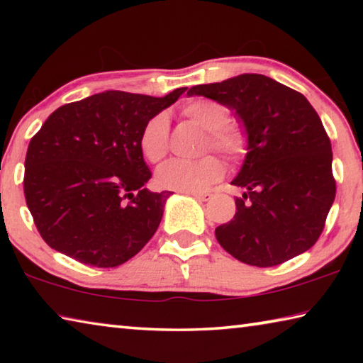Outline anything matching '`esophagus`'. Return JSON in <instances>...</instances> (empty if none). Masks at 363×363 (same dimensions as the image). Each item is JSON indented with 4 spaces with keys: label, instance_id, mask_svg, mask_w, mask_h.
Listing matches in <instances>:
<instances>
[{
    "label": "esophagus",
    "instance_id": "obj_1",
    "mask_svg": "<svg viewBox=\"0 0 363 363\" xmlns=\"http://www.w3.org/2000/svg\"><path fill=\"white\" fill-rule=\"evenodd\" d=\"M190 195L195 196V199L200 200V201H208L213 196L211 194H208V192H192Z\"/></svg>",
    "mask_w": 363,
    "mask_h": 363
}]
</instances>
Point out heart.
<instances>
[{"label":"heart","instance_id":"obj_1","mask_svg":"<svg viewBox=\"0 0 363 363\" xmlns=\"http://www.w3.org/2000/svg\"><path fill=\"white\" fill-rule=\"evenodd\" d=\"M182 115L194 125L206 131V149L216 150L230 160L240 162L248 149L247 133L237 121L227 120L229 110L211 99H190L182 106ZM169 145V120L167 113H157L145 123L139 136V149L152 163L167 157ZM224 174V164L214 155L196 162L173 160L163 164L157 173L160 187L179 192H201L219 181Z\"/></svg>","mask_w":363,"mask_h":363}]
</instances>
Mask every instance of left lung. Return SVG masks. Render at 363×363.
Here are the masks:
<instances>
[{
  "label": "left lung",
  "instance_id": "left-lung-1",
  "mask_svg": "<svg viewBox=\"0 0 363 363\" xmlns=\"http://www.w3.org/2000/svg\"><path fill=\"white\" fill-rule=\"evenodd\" d=\"M203 96L235 110L248 152L233 186L235 216L216 227L220 247L250 266L272 267L314 247L335 201L331 144L306 97L275 79L243 73L199 84Z\"/></svg>",
  "mask_w": 363,
  "mask_h": 363
}]
</instances>
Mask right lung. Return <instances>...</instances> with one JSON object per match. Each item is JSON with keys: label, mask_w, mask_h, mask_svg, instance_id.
Wrapping results in <instances>:
<instances>
[{"label": "right lung", "mask_w": 363, "mask_h": 363, "mask_svg": "<svg viewBox=\"0 0 363 363\" xmlns=\"http://www.w3.org/2000/svg\"><path fill=\"white\" fill-rule=\"evenodd\" d=\"M186 89L164 97L106 91L48 116L28 144L23 194L49 247L94 267H116L144 248L171 192L144 187L152 173L139 136Z\"/></svg>", "instance_id": "right-lung-1"}]
</instances>
